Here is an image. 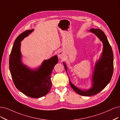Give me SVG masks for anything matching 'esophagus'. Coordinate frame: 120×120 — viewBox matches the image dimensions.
<instances>
[{
  "mask_svg": "<svg viewBox=\"0 0 120 120\" xmlns=\"http://www.w3.org/2000/svg\"><path fill=\"white\" fill-rule=\"evenodd\" d=\"M58 57L60 59H62L64 57V54L62 51H59L58 52Z\"/></svg>",
  "mask_w": 120,
  "mask_h": 120,
  "instance_id": "34e87169",
  "label": "esophagus"
}]
</instances>
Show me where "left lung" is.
I'll return each mask as SVG.
<instances>
[{"label":"left lung","instance_id":"8db88e82","mask_svg":"<svg viewBox=\"0 0 120 120\" xmlns=\"http://www.w3.org/2000/svg\"><path fill=\"white\" fill-rule=\"evenodd\" d=\"M90 31L98 37L103 44L101 58L95 66L92 77L93 86L90 90H82L74 86L69 80L70 86L73 90L79 94L85 96L94 95L102 90L111 79L114 70L113 53L106 35L102 30L99 29H91ZM63 63L67 72V67L65 63Z\"/></svg>","mask_w":120,"mask_h":120}]
</instances>
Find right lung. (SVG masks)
Instances as JSON below:
<instances>
[{
    "label": "right lung",
    "instance_id": "add662e5",
    "mask_svg": "<svg viewBox=\"0 0 120 120\" xmlns=\"http://www.w3.org/2000/svg\"><path fill=\"white\" fill-rule=\"evenodd\" d=\"M34 30H26L20 34L14 41L9 57V69L16 87L32 98H39L47 94L52 86L51 75L58 62L57 55L44 60L37 70H31L22 64L20 42Z\"/></svg>",
    "mask_w": 120,
    "mask_h": 120
}]
</instances>
